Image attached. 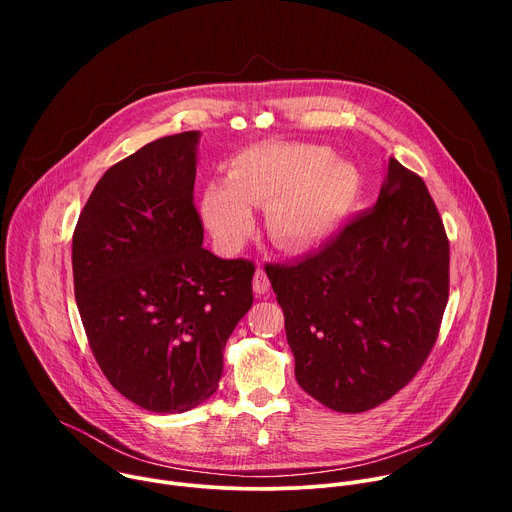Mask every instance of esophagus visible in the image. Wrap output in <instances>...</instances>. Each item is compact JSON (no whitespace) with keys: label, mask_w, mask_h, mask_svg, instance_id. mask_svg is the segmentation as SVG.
Returning a JSON list of instances; mask_svg holds the SVG:
<instances>
[{"label":"esophagus","mask_w":512,"mask_h":512,"mask_svg":"<svg viewBox=\"0 0 512 512\" xmlns=\"http://www.w3.org/2000/svg\"><path fill=\"white\" fill-rule=\"evenodd\" d=\"M253 291L257 296H265L269 291V277L263 269H257L255 271V277H253Z\"/></svg>","instance_id":"obj_1"}]
</instances>
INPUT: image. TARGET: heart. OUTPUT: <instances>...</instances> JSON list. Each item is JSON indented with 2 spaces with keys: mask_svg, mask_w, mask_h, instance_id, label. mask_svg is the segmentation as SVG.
<instances>
[{
  "mask_svg": "<svg viewBox=\"0 0 512 512\" xmlns=\"http://www.w3.org/2000/svg\"><path fill=\"white\" fill-rule=\"evenodd\" d=\"M360 178L326 145L269 143L243 152L231 180L206 184L202 223L227 251L239 249L255 229L251 206L267 204V227L277 243L302 251L330 237L354 208Z\"/></svg>",
  "mask_w": 512,
  "mask_h": 512,
  "instance_id": "1",
  "label": "heart"
}]
</instances>
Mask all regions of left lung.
<instances>
[{
	"label": "left lung",
	"mask_w": 512,
	"mask_h": 512,
	"mask_svg": "<svg viewBox=\"0 0 512 512\" xmlns=\"http://www.w3.org/2000/svg\"><path fill=\"white\" fill-rule=\"evenodd\" d=\"M267 271V269H265ZM298 385L340 413L401 391L429 356L450 243L423 180L389 158L377 204L296 265H269Z\"/></svg>",
	"instance_id": "1"
}]
</instances>
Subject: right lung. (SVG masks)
<instances>
[{"mask_svg": "<svg viewBox=\"0 0 512 512\" xmlns=\"http://www.w3.org/2000/svg\"><path fill=\"white\" fill-rule=\"evenodd\" d=\"M198 141L200 131L168 135L111 166L72 235L89 346L107 381L154 413L214 395L225 344L253 304L255 265L202 247Z\"/></svg>", "mask_w": 512, "mask_h": 512, "instance_id": "add662e5", "label": "right lung"}]
</instances>
